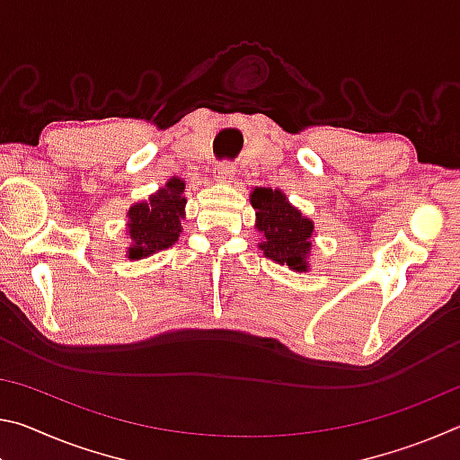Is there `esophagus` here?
<instances>
[{
  "mask_svg": "<svg viewBox=\"0 0 460 460\" xmlns=\"http://www.w3.org/2000/svg\"><path fill=\"white\" fill-rule=\"evenodd\" d=\"M215 178L219 182H231L233 178H235V166H233L231 162H221V164L217 166Z\"/></svg>",
  "mask_w": 460,
  "mask_h": 460,
  "instance_id": "1",
  "label": "esophagus"
}]
</instances>
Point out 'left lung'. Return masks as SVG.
Segmentation results:
<instances>
[{
  "instance_id": "obj_1",
  "label": "left lung",
  "mask_w": 460,
  "mask_h": 460,
  "mask_svg": "<svg viewBox=\"0 0 460 460\" xmlns=\"http://www.w3.org/2000/svg\"><path fill=\"white\" fill-rule=\"evenodd\" d=\"M252 207L255 208V229L261 233L260 249L276 263L294 271H308L306 258L313 249L314 223L290 205L282 190L253 189Z\"/></svg>"
}]
</instances>
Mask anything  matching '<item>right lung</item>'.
<instances>
[{"instance_id":"obj_1","label":"right lung","mask_w":460,"mask_h":460,"mask_svg":"<svg viewBox=\"0 0 460 460\" xmlns=\"http://www.w3.org/2000/svg\"><path fill=\"white\" fill-rule=\"evenodd\" d=\"M184 205V181L178 176L170 178L164 189L150 194L147 200L136 202L128 211V258L144 260L174 245L182 231Z\"/></svg>"}]
</instances>
